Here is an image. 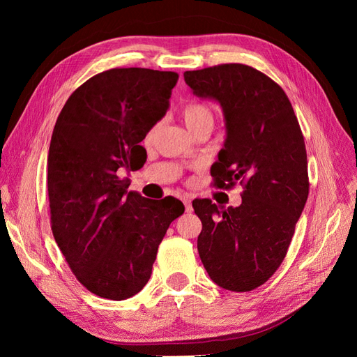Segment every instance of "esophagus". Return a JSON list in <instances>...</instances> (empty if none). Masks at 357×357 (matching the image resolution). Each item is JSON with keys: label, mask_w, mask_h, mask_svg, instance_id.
I'll list each match as a JSON object with an SVG mask.
<instances>
[{"label": "esophagus", "mask_w": 357, "mask_h": 357, "mask_svg": "<svg viewBox=\"0 0 357 357\" xmlns=\"http://www.w3.org/2000/svg\"><path fill=\"white\" fill-rule=\"evenodd\" d=\"M183 204H185V207H186V211L188 213H190L193 208H192V199H190V197H185L183 198Z\"/></svg>", "instance_id": "obj_1"}]
</instances>
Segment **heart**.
Returning a JSON list of instances; mask_svg holds the SVG:
<instances>
[{
    "instance_id": "b5f03b06",
    "label": "heart",
    "mask_w": 357,
    "mask_h": 357,
    "mask_svg": "<svg viewBox=\"0 0 357 357\" xmlns=\"http://www.w3.org/2000/svg\"><path fill=\"white\" fill-rule=\"evenodd\" d=\"M180 116H181V121L185 122L186 128L189 129V132L199 123L205 121H213V114L208 107L197 101H192V102H188L186 105H183V109L180 110ZM152 134H153V129L147 134V138L152 137Z\"/></svg>"
}]
</instances>
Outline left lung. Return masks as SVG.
Here are the masks:
<instances>
[{
    "label": "left lung",
    "instance_id": "8db88e82",
    "mask_svg": "<svg viewBox=\"0 0 357 357\" xmlns=\"http://www.w3.org/2000/svg\"><path fill=\"white\" fill-rule=\"evenodd\" d=\"M201 98L218 101L226 125L225 147L211 167L214 186L244 188L240 207L218 208L195 199L202 222L198 252L213 282L250 291L277 271L308 198L304 135L284 91L243 63L186 71Z\"/></svg>",
    "mask_w": 357,
    "mask_h": 357
}]
</instances>
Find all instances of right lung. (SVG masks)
<instances>
[{"label":"right lung","mask_w":357,"mask_h":357,"mask_svg":"<svg viewBox=\"0 0 357 357\" xmlns=\"http://www.w3.org/2000/svg\"><path fill=\"white\" fill-rule=\"evenodd\" d=\"M172 71L112 68L75 89L61 110L47 156L50 225L75 278L96 296L123 301L149 282L181 201L128 192L122 171L146 155L139 143L169 107Z\"/></svg>","instance_id":"obj_1"}]
</instances>
